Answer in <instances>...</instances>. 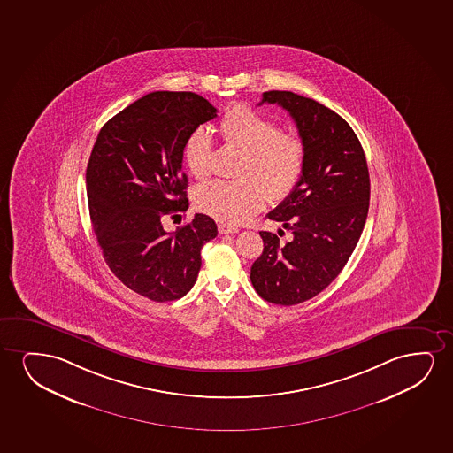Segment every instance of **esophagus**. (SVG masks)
<instances>
[{"mask_svg":"<svg viewBox=\"0 0 453 453\" xmlns=\"http://www.w3.org/2000/svg\"><path fill=\"white\" fill-rule=\"evenodd\" d=\"M218 230H219L221 235H229V234H236V232H238L236 227H229V226H226V224H219Z\"/></svg>","mask_w":453,"mask_h":453,"instance_id":"esophagus-1","label":"esophagus"}]
</instances>
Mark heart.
<instances>
[{"mask_svg": "<svg viewBox=\"0 0 453 453\" xmlns=\"http://www.w3.org/2000/svg\"><path fill=\"white\" fill-rule=\"evenodd\" d=\"M224 143L242 150L234 180H213L199 187L195 203L219 223L238 226L260 211L265 199L283 201L297 187L304 170V143L283 133L275 120L248 105L232 106L219 122ZM182 156L196 180L211 174L213 141L198 127L184 142Z\"/></svg>", "mask_w": 453, "mask_h": 453, "instance_id": "b5f03b06", "label": "heart"}]
</instances>
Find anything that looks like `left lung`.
Segmentation results:
<instances>
[{
  "label": "left lung",
  "instance_id": "1",
  "mask_svg": "<svg viewBox=\"0 0 453 453\" xmlns=\"http://www.w3.org/2000/svg\"><path fill=\"white\" fill-rule=\"evenodd\" d=\"M261 104L283 106L304 143L296 190L267 213L292 240L260 232L265 248L250 267L261 298L291 306L316 297L349 260L368 215L370 174L359 139L337 112L291 91H266Z\"/></svg>",
  "mask_w": 453,
  "mask_h": 453
}]
</instances>
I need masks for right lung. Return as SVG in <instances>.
I'll return each instance as SVG.
<instances>
[{"instance_id": "add662e5", "label": "right lung", "mask_w": 453, "mask_h": 453, "mask_svg": "<svg viewBox=\"0 0 453 453\" xmlns=\"http://www.w3.org/2000/svg\"><path fill=\"white\" fill-rule=\"evenodd\" d=\"M213 118L217 108L198 94L150 93L102 127L89 156V217L106 265L153 302L178 300L192 289L201 249L218 234L203 213L173 234L162 227L164 217L188 209L182 149Z\"/></svg>"}]
</instances>
